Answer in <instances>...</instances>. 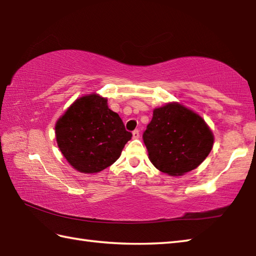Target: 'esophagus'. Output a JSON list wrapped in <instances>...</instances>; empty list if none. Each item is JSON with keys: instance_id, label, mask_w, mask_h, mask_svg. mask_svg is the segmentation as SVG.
<instances>
[{"instance_id": "esophagus-1", "label": "esophagus", "mask_w": 256, "mask_h": 256, "mask_svg": "<svg viewBox=\"0 0 256 256\" xmlns=\"http://www.w3.org/2000/svg\"><path fill=\"white\" fill-rule=\"evenodd\" d=\"M133 138L134 140H138V138H140V131L138 130H135V131H133Z\"/></svg>"}]
</instances>
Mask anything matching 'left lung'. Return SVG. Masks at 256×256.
<instances>
[{
  "instance_id": "left-lung-1",
  "label": "left lung",
  "mask_w": 256,
  "mask_h": 256,
  "mask_svg": "<svg viewBox=\"0 0 256 256\" xmlns=\"http://www.w3.org/2000/svg\"><path fill=\"white\" fill-rule=\"evenodd\" d=\"M148 158L170 176H182L197 168L214 146V133L199 114L178 102L153 111L143 134Z\"/></svg>"
}]
</instances>
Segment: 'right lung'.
<instances>
[{
  "label": "right lung",
  "instance_id": "obj_1",
  "mask_svg": "<svg viewBox=\"0 0 256 256\" xmlns=\"http://www.w3.org/2000/svg\"><path fill=\"white\" fill-rule=\"evenodd\" d=\"M58 148L74 170L96 174L112 165L132 138L108 99L96 94L79 98L57 120Z\"/></svg>",
  "mask_w": 256,
  "mask_h": 256
}]
</instances>
